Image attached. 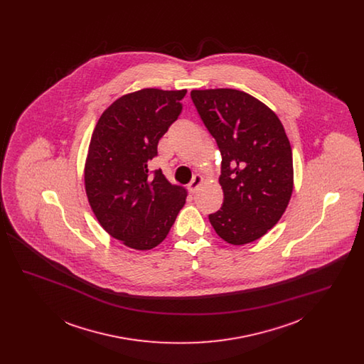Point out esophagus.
I'll list each match as a JSON object with an SVG mask.
<instances>
[{
  "instance_id": "obj_1",
  "label": "esophagus",
  "mask_w": 364,
  "mask_h": 364,
  "mask_svg": "<svg viewBox=\"0 0 364 364\" xmlns=\"http://www.w3.org/2000/svg\"><path fill=\"white\" fill-rule=\"evenodd\" d=\"M202 181H203V177L199 176V174H196V176L192 178V181H191L190 184H188V187H187L188 192H190V193H195V191L198 190V187L200 186Z\"/></svg>"
}]
</instances>
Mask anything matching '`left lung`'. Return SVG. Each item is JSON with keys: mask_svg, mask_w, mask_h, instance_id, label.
I'll return each mask as SVG.
<instances>
[{"mask_svg": "<svg viewBox=\"0 0 364 364\" xmlns=\"http://www.w3.org/2000/svg\"><path fill=\"white\" fill-rule=\"evenodd\" d=\"M191 100L223 156L224 203L208 220L229 244L255 242L277 224L294 190L284 127L266 105L239 90H192Z\"/></svg>", "mask_w": 364, "mask_h": 364, "instance_id": "8db88e82", "label": "left lung"}]
</instances>
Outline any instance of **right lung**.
<instances>
[{
    "label": "right lung",
    "mask_w": 364,
    "mask_h": 364,
    "mask_svg": "<svg viewBox=\"0 0 364 364\" xmlns=\"http://www.w3.org/2000/svg\"><path fill=\"white\" fill-rule=\"evenodd\" d=\"M187 90L144 88L110 105L88 147L85 184L97 220L114 239L151 250L168 236L186 190L149 171L156 146L181 114Z\"/></svg>",
    "instance_id": "obj_1"
}]
</instances>
